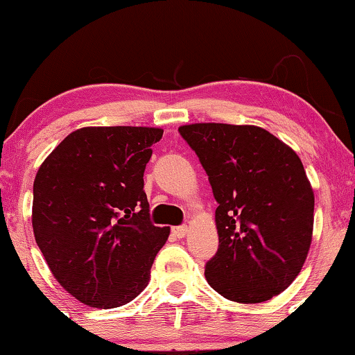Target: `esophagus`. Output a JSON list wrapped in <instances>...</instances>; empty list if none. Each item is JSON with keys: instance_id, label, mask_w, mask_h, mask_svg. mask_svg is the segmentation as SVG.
Masks as SVG:
<instances>
[{"instance_id": "1", "label": "esophagus", "mask_w": 355, "mask_h": 355, "mask_svg": "<svg viewBox=\"0 0 355 355\" xmlns=\"http://www.w3.org/2000/svg\"><path fill=\"white\" fill-rule=\"evenodd\" d=\"M171 232H173L174 237H178V239H181V237H184V236L187 234V226H186V225H182V226H174L173 230H171Z\"/></svg>"}]
</instances>
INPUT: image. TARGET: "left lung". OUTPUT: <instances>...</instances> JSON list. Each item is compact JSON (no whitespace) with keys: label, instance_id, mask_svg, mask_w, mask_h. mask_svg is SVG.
Here are the masks:
<instances>
[{"label":"left lung","instance_id":"left-lung-1","mask_svg":"<svg viewBox=\"0 0 355 355\" xmlns=\"http://www.w3.org/2000/svg\"><path fill=\"white\" fill-rule=\"evenodd\" d=\"M179 134L218 202L208 284L244 304L281 294L302 270L313 231V191L297 153L257 125L187 124Z\"/></svg>","mask_w":355,"mask_h":355}]
</instances>
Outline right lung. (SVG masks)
Returning a JSON list of instances; mask_svg holds the SVG:
<instances>
[{
    "instance_id": "add662e5",
    "label": "right lung",
    "mask_w": 355,
    "mask_h": 355,
    "mask_svg": "<svg viewBox=\"0 0 355 355\" xmlns=\"http://www.w3.org/2000/svg\"><path fill=\"white\" fill-rule=\"evenodd\" d=\"M158 128H82L42 163L32 226L51 273L82 304L113 309L145 289L169 227L150 221L144 171Z\"/></svg>"
}]
</instances>
